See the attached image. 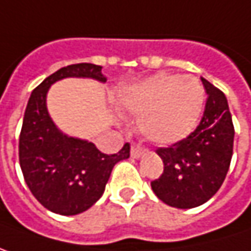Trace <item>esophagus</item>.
I'll return each mask as SVG.
<instances>
[{"label": "esophagus", "mask_w": 251, "mask_h": 251, "mask_svg": "<svg viewBox=\"0 0 251 251\" xmlns=\"http://www.w3.org/2000/svg\"><path fill=\"white\" fill-rule=\"evenodd\" d=\"M145 152H147V149L142 148L141 145H132V148H130V156L136 159V158L142 156Z\"/></svg>", "instance_id": "esophagus-1"}]
</instances>
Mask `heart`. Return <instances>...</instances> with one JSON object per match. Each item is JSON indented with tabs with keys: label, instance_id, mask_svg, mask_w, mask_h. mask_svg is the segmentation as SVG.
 Listing matches in <instances>:
<instances>
[{
	"label": "heart",
	"instance_id": "b5f03b06",
	"mask_svg": "<svg viewBox=\"0 0 251 251\" xmlns=\"http://www.w3.org/2000/svg\"><path fill=\"white\" fill-rule=\"evenodd\" d=\"M204 89L194 77L158 73L130 84L119 95V106L141 115L139 130L155 144L168 145L188 136L204 107Z\"/></svg>",
	"mask_w": 251,
	"mask_h": 251
}]
</instances>
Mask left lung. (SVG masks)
Masks as SVG:
<instances>
[{
  "instance_id": "obj_1",
  "label": "left lung",
  "mask_w": 251,
  "mask_h": 251,
  "mask_svg": "<svg viewBox=\"0 0 251 251\" xmlns=\"http://www.w3.org/2000/svg\"><path fill=\"white\" fill-rule=\"evenodd\" d=\"M202 119L193 133L168 148H158L164 172L151 182L152 191L175 208L207 202L226 179L233 156L234 126L226 95L208 80Z\"/></svg>"
}]
</instances>
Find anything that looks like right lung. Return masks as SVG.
<instances>
[{
	"instance_id": "1",
	"label": "right lung",
	"mask_w": 251,
	"mask_h": 251,
	"mask_svg": "<svg viewBox=\"0 0 251 251\" xmlns=\"http://www.w3.org/2000/svg\"><path fill=\"white\" fill-rule=\"evenodd\" d=\"M66 77L106 81L102 66L79 63L61 67L44 79L31 93L20 133L18 156L25 184L37 201L60 216H76L89 210L100 197L113 167L129 158L125 144L118 153H102L95 144L67 136L51 121L47 92Z\"/></svg>"
}]
</instances>
